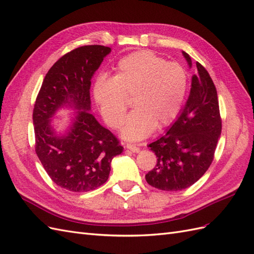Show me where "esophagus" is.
Returning a JSON list of instances; mask_svg holds the SVG:
<instances>
[{"label":"esophagus","mask_w":254,"mask_h":254,"mask_svg":"<svg viewBox=\"0 0 254 254\" xmlns=\"http://www.w3.org/2000/svg\"><path fill=\"white\" fill-rule=\"evenodd\" d=\"M126 148H127V149H128V150H131V151H132V152H134V153L139 151V148H138L137 146L133 145V144H127Z\"/></svg>","instance_id":"1"}]
</instances>
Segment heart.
Wrapping results in <instances>:
<instances>
[{"label": "heart", "instance_id": "obj_1", "mask_svg": "<svg viewBox=\"0 0 254 254\" xmlns=\"http://www.w3.org/2000/svg\"><path fill=\"white\" fill-rule=\"evenodd\" d=\"M188 74L183 65L166 62L152 51L140 50L119 60L112 78L101 76L93 96L107 126L119 128L132 97L134 109L122 128V137L139 140L154 127L170 126L177 118L187 95Z\"/></svg>", "mask_w": 254, "mask_h": 254}]
</instances>
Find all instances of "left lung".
I'll use <instances>...</instances> for the list:
<instances>
[{"mask_svg":"<svg viewBox=\"0 0 254 254\" xmlns=\"http://www.w3.org/2000/svg\"><path fill=\"white\" fill-rule=\"evenodd\" d=\"M192 66L190 56L183 53ZM185 108L165 135L149 144L157 165L146 175L147 183L163 191L191 187L209 168L221 135L217 89L206 68L196 62Z\"/></svg>","mask_w":254,"mask_h":254,"instance_id":"obj_1","label":"left lung"}]
</instances>
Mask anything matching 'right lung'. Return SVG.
Wrapping results in <instances>:
<instances>
[{"label":"right lung","instance_id":"right-lung-1","mask_svg":"<svg viewBox=\"0 0 254 254\" xmlns=\"http://www.w3.org/2000/svg\"><path fill=\"white\" fill-rule=\"evenodd\" d=\"M112 49L88 45L61 57L44 78L33 109L35 152L54 183L71 192H88L107 181L110 163L123 151L119 140L90 113L91 78ZM77 110L69 131L57 135L56 110Z\"/></svg>","mask_w":254,"mask_h":254}]
</instances>
